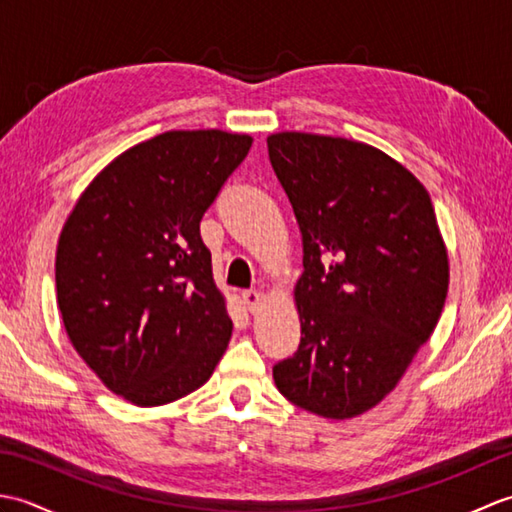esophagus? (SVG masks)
I'll list each match as a JSON object with an SVG mask.
<instances>
[{
	"mask_svg": "<svg viewBox=\"0 0 512 512\" xmlns=\"http://www.w3.org/2000/svg\"><path fill=\"white\" fill-rule=\"evenodd\" d=\"M242 299H244V306L248 312H255L259 306H262V295H259L257 290H246Z\"/></svg>",
	"mask_w": 512,
	"mask_h": 512,
	"instance_id": "1",
	"label": "esophagus"
}]
</instances>
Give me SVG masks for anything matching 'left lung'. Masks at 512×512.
Listing matches in <instances>:
<instances>
[{"instance_id":"obj_1","label":"left lung","mask_w":512,"mask_h":512,"mask_svg":"<svg viewBox=\"0 0 512 512\" xmlns=\"http://www.w3.org/2000/svg\"><path fill=\"white\" fill-rule=\"evenodd\" d=\"M268 156L295 211L301 343L273 367L292 405L347 420L376 407L438 325L449 255L427 189L385 151L279 132Z\"/></svg>"}]
</instances>
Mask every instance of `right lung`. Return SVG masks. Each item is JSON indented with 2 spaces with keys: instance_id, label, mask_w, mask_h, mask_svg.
Instances as JSON below:
<instances>
[{
  "instance_id": "1",
  "label": "right lung",
  "mask_w": 512,
  "mask_h": 512,
  "mask_svg": "<svg viewBox=\"0 0 512 512\" xmlns=\"http://www.w3.org/2000/svg\"><path fill=\"white\" fill-rule=\"evenodd\" d=\"M253 138L165 132L114 158L76 200L54 262L72 347L138 407L202 387L233 332L200 220Z\"/></svg>"
}]
</instances>
